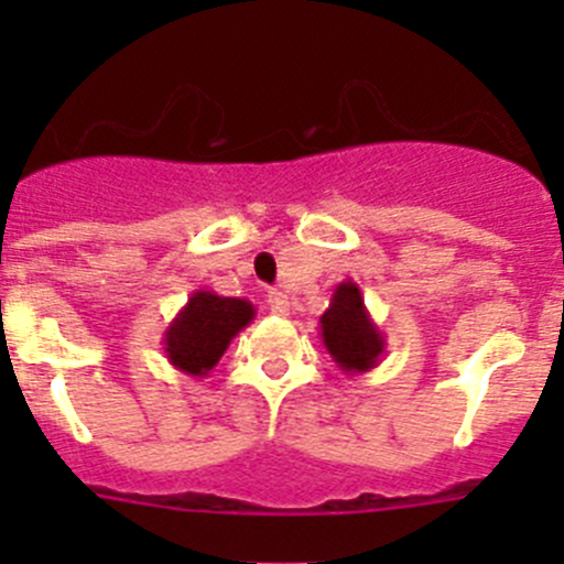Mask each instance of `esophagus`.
<instances>
[{"label": "esophagus", "instance_id": "1", "mask_svg": "<svg viewBox=\"0 0 564 564\" xmlns=\"http://www.w3.org/2000/svg\"><path fill=\"white\" fill-rule=\"evenodd\" d=\"M267 305H270L272 314L289 316V297L281 292V289H272V292L267 294Z\"/></svg>", "mask_w": 564, "mask_h": 564}]
</instances>
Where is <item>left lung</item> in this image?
Wrapping results in <instances>:
<instances>
[{
    "label": "left lung",
    "mask_w": 564,
    "mask_h": 564,
    "mask_svg": "<svg viewBox=\"0 0 564 564\" xmlns=\"http://www.w3.org/2000/svg\"><path fill=\"white\" fill-rule=\"evenodd\" d=\"M324 349L329 351L340 371L366 373L379 366L384 355V333L366 308L360 286L344 281L335 286L329 308L318 316Z\"/></svg>",
    "instance_id": "left-lung-1"
}]
</instances>
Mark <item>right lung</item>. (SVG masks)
Listing matches in <instances>:
<instances>
[{
    "instance_id": "obj_1",
    "label": "right lung",
    "mask_w": 564,
    "mask_h": 564,
    "mask_svg": "<svg viewBox=\"0 0 564 564\" xmlns=\"http://www.w3.org/2000/svg\"><path fill=\"white\" fill-rule=\"evenodd\" d=\"M253 316L256 308L248 300L220 297L198 289L163 333L166 360L176 371L204 379L218 366L235 335L253 322Z\"/></svg>"
}]
</instances>
